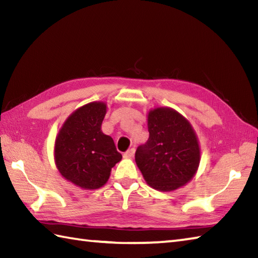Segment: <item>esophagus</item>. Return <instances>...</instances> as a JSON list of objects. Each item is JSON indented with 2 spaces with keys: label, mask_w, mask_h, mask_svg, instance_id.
Segmentation results:
<instances>
[{
  "label": "esophagus",
  "mask_w": 258,
  "mask_h": 258,
  "mask_svg": "<svg viewBox=\"0 0 258 258\" xmlns=\"http://www.w3.org/2000/svg\"><path fill=\"white\" fill-rule=\"evenodd\" d=\"M134 153H135V149H131L128 151H126L123 154V156H124V158H131V157H133Z\"/></svg>",
  "instance_id": "1"
}]
</instances>
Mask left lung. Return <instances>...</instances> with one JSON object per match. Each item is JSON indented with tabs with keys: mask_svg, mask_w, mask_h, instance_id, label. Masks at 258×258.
Returning a JSON list of instances; mask_svg holds the SVG:
<instances>
[{
	"mask_svg": "<svg viewBox=\"0 0 258 258\" xmlns=\"http://www.w3.org/2000/svg\"><path fill=\"white\" fill-rule=\"evenodd\" d=\"M150 138L138 147L135 162L151 187L171 191L194 177L201 151L194 128L171 107L151 109L147 116Z\"/></svg>",
	"mask_w": 258,
	"mask_h": 258,
	"instance_id": "8db88e82",
	"label": "left lung"
}]
</instances>
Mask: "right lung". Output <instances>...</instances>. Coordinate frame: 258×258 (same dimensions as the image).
Here are the masks:
<instances>
[{"mask_svg": "<svg viewBox=\"0 0 258 258\" xmlns=\"http://www.w3.org/2000/svg\"><path fill=\"white\" fill-rule=\"evenodd\" d=\"M106 104L92 102L65 120L55 140L54 157L62 176L83 189L105 184L112 167L122 160L111 136L101 131Z\"/></svg>", "mask_w": 258, "mask_h": 258, "instance_id": "add662e5", "label": "right lung"}]
</instances>
